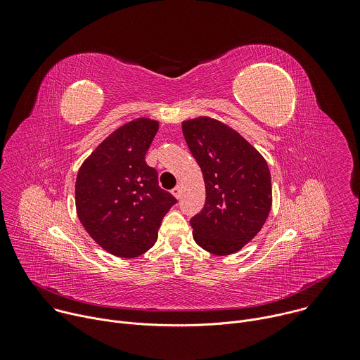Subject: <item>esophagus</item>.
Listing matches in <instances>:
<instances>
[{
  "instance_id": "esophagus-1",
  "label": "esophagus",
  "mask_w": 360,
  "mask_h": 360,
  "mask_svg": "<svg viewBox=\"0 0 360 360\" xmlns=\"http://www.w3.org/2000/svg\"><path fill=\"white\" fill-rule=\"evenodd\" d=\"M171 192H172V195H174L176 199L181 198V186H175Z\"/></svg>"
}]
</instances>
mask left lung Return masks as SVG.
Segmentation results:
<instances>
[{
	"mask_svg": "<svg viewBox=\"0 0 360 360\" xmlns=\"http://www.w3.org/2000/svg\"><path fill=\"white\" fill-rule=\"evenodd\" d=\"M182 132L207 189L202 211L189 221L193 239L211 253H235L262 229L269 215L268 164L245 138L217 120L185 121Z\"/></svg>",
	"mask_w": 360,
	"mask_h": 360,
	"instance_id": "1",
	"label": "left lung"
}]
</instances>
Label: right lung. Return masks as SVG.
Segmentation results:
<instances>
[{
	"mask_svg": "<svg viewBox=\"0 0 360 360\" xmlns=\"http://www.w3.org/2000/svg\"><path fill=\"white\" fill-rule=\"evenodd\" d=\"M153 120H134L86 158L75 182L78 218L89 236L120 258H135L153 246L176 199L158 185L146 150L158 131Z\"/></svg>",
	"mask_w": 360,
	"mask_h": 360,
	"instance_id": "right-lung-1",
	"label": "right lung"
}]
</instances>
